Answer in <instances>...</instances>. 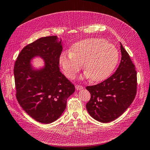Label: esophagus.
<instances>
[{
	"mask_svg": "<svg viewBox=\"0 0 150 150\" xmlns=\"http://www.w3.org/2000/svg\"><path fill=\"white\" fill-rule=\"evenodd\" d=\"M76 90H78V91H79V90H81V89H83L84 88H83V86H80V85H76Z\"/></svg>",
	"mask_w": 150,
	"mask_h": 150,
	"instance_id": "obj_1",
	"label": "esophagus"
}]
</instances>
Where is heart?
Here are the masks:
<instances>
[{
    "label": "heart",
    "instance_id": "b5f03b06",
    "mask_svg": "<svg viewBox=\"0 0 150 150\" xmlns=\"http://www.w3.org/2000/svg\"><path fill=\"white\" fill-rule=\"evenodd\" d=\"M119 52L112 44L100 38H89L76 42L69 54H62L59 64L64 74L74 78L82 67L85 76L94 82H100L110 77L118 63Z\"/></svg>",
    "mask_w": 150,
    "mask_h": 150
}]
</instances>
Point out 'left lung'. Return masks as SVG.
I'll return each instance as SVG.
<instances>
[{
    "label": "left lung",
    "instance_id": "8db88e82",
    "mask_svg": "<svg viewBox=\"0 0 150 150\" xmlns=\"http://www.w3.org/2000/svg\"><path fill=\"white\" fill-rule=\"evenodd\" d=\"M120 46L121 60L115 74L101 83L86 87L91 94L86 109L93 118L101 122L112 121L123 114L137 93L134 65L121 42Z\"/></svg>",
    "mask_w": 150,
    "mask_h": 150
}]
</instances>
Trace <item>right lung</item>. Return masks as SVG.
I'll list each match as a JSON object with an SVG mask.
<instances>
[{"mask_svg": "<svg viewBox=\"0 0 150 150\" xmlns=\"http://www.w3.org/2000/svg\"><path fill=\"white\" fill-rule=\"evenodd\" d=\"M62 51L61 38H41L24 47L15 62L17 101L25 112L42 123L57 120L65 110L67 99L75 91L74 84L59 70ZM35 57L43 60L42 68L31 64Z\"/></svg>", "mask_w": 150, "mask_h": 150, "instance_id": "add662e5", "label": "right lung"}]
</instances>
